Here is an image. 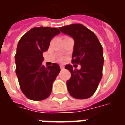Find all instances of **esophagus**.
Here are the masks:
<instances>
[{
    "instance_id": "1",
    "label": "esophagus",
    "mask_w": 125,
    "mask_h": 125,
    "mask_svg": "<svg viewBox=\"0 0 125 125\" xmlns=\"http://www.w3.org/2000/svg\"><path fill=\"white\" fill-rule=\"evenodd\" d=\"M60 68H61L62 70V69H63V68H64V67H63V65H60Z\"/></svg>"
}]
</instances>
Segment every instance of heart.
Segmentation results:
<instances>
[{"label":"heart","mask_w":125,"mask_h":125,"mask_svg":"<svg viewBox=\"0 0 125 125\" xmlns=\"http://www.w3.org/2000/svg\"><path fill=\"white\" fill-rule=\"evenodd\" d=\"M63 60V59H62H62H61V60Z\"/></svg>","instance_id":"heart-1"}]
</instances>
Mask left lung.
Listing matches in <instances>:
<instances>
[{
    "mask_svg": "<svg viewBox=\"0 0 125 125\" xmlns=\"http://www.w3.org/2000/svg\"><path fill=\"white\" fill-rule=\"evenodd\" d=\"M59 29L73 39L72 62L81 65L80 70L73 69L70 64L65 65V69L71 73L70 79L67 81L68 92L74 98H88L96 92L102 78L104 63L102 45L96 35L83 25L72 24Z\"/></svg>",
    "mask_w": 125,
    "mask_h": 125,
    "instance_id": "obj_1",
    "label": "left lung"
}]
</instances>
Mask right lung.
Segmentation results:
<instances>
[{"mask_svg": "<svg viewBox=\"0 0 125 125\" xmlns=\"http://www.w3.org/2000/svg\"><path fill=\"white\" fill-rule=\"evenodd\" d=\"M60 33L55 27H34L19 41L15 57L16 74L21 89L29 99L42 100L52 92L60 68L55 63L45 68L42 64L43 53L49 48L52 39Z\"/></svg>", "mask_w": 125, "mask_h": 125, "instance_id": "add662e5", "label": "right lung"}]
</instances>
